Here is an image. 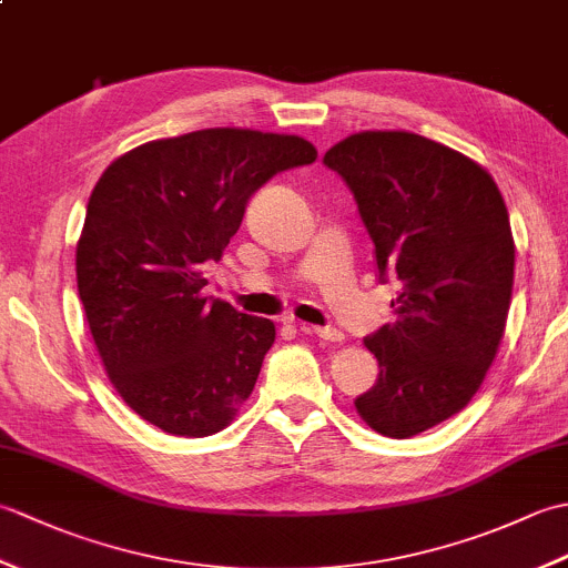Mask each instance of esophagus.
<instances>
[{
  "instance_id": "esophagus-1",
  "label": "esophagus",
  "mask_w": 568,
  "mask_h": 568,
  "mask_svg": "<svg viewBox=\"0 0 568 568\" xmlns=\"http://www.w3.org/2000/svg\"><path fill=\"white\" fill-rule=\"evenodd\" d=\"M300 329L317 334L320 339H324V342H342L344 339V332L336 329V327H307V324H300Z\"/></svg>"
}]
</instances>
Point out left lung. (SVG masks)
I'll return each instance as SVG.
<instances>
[{"mask_svg":"<svg viewBox=\"0 0 568 568\" xmlns=\"http://www.w3.org/2000/svg\"><path fill=\"white\" fill-rule=\"evenodd\" d=\"M356 200L378 283L400 281L395 322L368 334L378 378L354 405L383 437L409 439L476 395L510 310L515 244L493 178L409 131H364L324 153Z\"/></svg>","mask_w":568,"mask_h":568,"instance_id":"1","label":"left lung"}]
</instances>
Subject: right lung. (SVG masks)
I'll return each mask as SVG.
<instances>
[{
	"mask_svg": "<svg viewBox=\"0 0 568 568\" xmlns=\"http://www.w3.org/2000/svg\"><path fill=\"white\" fill-rule=\"evenodd\" d=\"M300 136L202 129L143 143L94 185L78 241V293L124 403L175 437L234 419L275 342L271 320L204 297L246 204L268 180L315 163Z\"/></svg>",
	"mask_w": 568,
	"mask_h": 568,
	"instance_id": "obj_1",
	"label": "right lung"
}]
</instances>
